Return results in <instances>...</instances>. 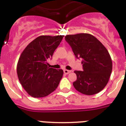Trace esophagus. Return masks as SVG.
Returning <instances> with one entry per match:
<instances>
[{
	"label": "esophagus",
	"mask_w": 126,
	"mask_h": 126,
	"mask_svg": "<svg viewBox=\"0 0 126 126\" xmlns=\"http://www.w3.org/2000/svg\"><path fill=\"white\" fill-rule=\"evenodd\" d=\"M70 73H71V71H69V70H66V69H65V70H64V73H65V74H66V75H68V74H69Z\"/></svg>",
	"instance_id": "esophagus-1"
}]
</instances>
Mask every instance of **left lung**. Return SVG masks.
Returning a JSON list of instances; mask_svg holds the SVG:
<instances>
[{"label": "left lung", "mask_w": 126, "mask_h": 126, "mask_svg": "<svg viewBox=\"0 0 126 126\" xmlns=\"http://www.w3.org/2000/svg\"><path fill=\"white\" fill-rule=\"evenodd\" d=\"M65 40L77 58H81L83 71H75V88L82 94L92 95L101 92L109 80L112 63L109 51L97 38L88 33L68 34Z\"/></svg>", "instance_id": "1"}]
</instances>
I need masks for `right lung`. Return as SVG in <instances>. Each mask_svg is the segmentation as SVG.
Instances as JSON below:
<instances>
[{
  "mask_svg": "<svg viewBox=\"0 0 126 126\" xmlns=\"http://www.w3.org/2000/svg\"><path fill=\"white\" fill-rule=\"evenodd\" d=\"M63 36H38L29 44L21 54L17 74L23 88L32 97L48 95L59 85L63 71L49 68L47 60L52 57Z\"/></svg>",
  "mask_w": 126,
  "mask_h": 126,
  "instance_id": "right-lung-1",
  "label": "right lung"
}]
</instances>
